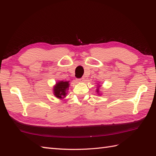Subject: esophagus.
<instances>
[{
	"instance_id": "esophagus-1",
	"label": "esophagus",
	"mask_w": 156,
	"mask_h": 156,
	"mask_svg": "<svg viewBox=\"0 0 156 156\" xmlns=\"http://www.w3.org/2000/svg\"><path fill=\"white\" fill-rule=\"evenodd\" d=\"M84 78H78V79H77V81H78V82H81V81H83L84 80Z\"/></svg>"
}]
</instances>
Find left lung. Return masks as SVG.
I'll return each mask as SVG.
<instances>
[{
  "mask_svg": "<svg viewBox=\"0 0 156 156\" xmlns=\"http://www.w3.org/2000/svg\"><path fill=\"white\" fill-rule=\"evenodd\" d=\"M98 90H98H99V89H97Z\"/></svg>",
  "mask_w": 156,
  "mask_h": 156,
  "instance_id": "left-lung-1",
  "label": "left lung"
}]
</instances>
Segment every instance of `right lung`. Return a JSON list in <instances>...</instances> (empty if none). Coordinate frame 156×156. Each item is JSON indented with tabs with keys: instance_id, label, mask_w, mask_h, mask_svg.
<instances>
[{
	"instance_id": "right-lung-1",
	"label": "right lung",
	"mask_w": 156,
	"mask_h": 156,
	"mask_svg": "<svg viewBox=\"0 0 156 156\" xmlns=\"http://www.w3.org/2000/svg\"><path fill=\"white\" fill-rule=\"evenodd\" d=\"M69 87V82L60 81L56 83V86L54 87V93L56 98H63L66 97V90Z\"/></svg>"
}]
</instances>
